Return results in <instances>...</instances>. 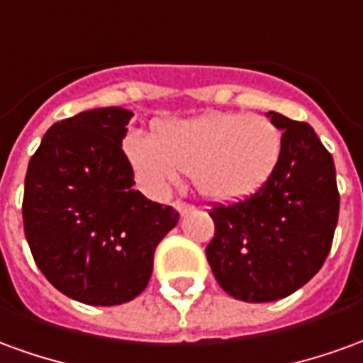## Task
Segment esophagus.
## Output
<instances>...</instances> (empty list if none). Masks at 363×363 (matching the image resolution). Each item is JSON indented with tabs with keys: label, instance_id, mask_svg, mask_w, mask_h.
<instances>
[{
	"label": "esophagus",
	"instance_id": "esophagus-1",
	"mask_svg": "<svg viewBox=\"0 0 363 363\" xmlns=\"http://www.w3.org/2000/svg\"><path fill=\"white\" fill-rule=\"evenodd\" d=\"M173 206H174V210H179L181 214H189V212H192V210H194V206H192V204H189V202H182V200H177Z\"/></svg>",
	"mask_w": 363,
	"mask_h": 363
}]
</instances>
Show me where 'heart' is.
<instances>
[{
  "label": "heart",
  "instance_id": "obj_1",
  "mask_svg": "<svg viewBox=\"0 0 363 363\" xmlns=\"http://www.w3.org/2000/svg\"><path fill=\"white\" fill-rule=\"evenodd\" d=\"M281 149V131L267 118L232 111L159 121L153 139L123 141L129 167L147 192L163 194L184 171L202 196L216 202L257 192L275 173Z\"/></svg>",
  "mask_w": 363,
  "mask_h": 363
}]
</instances>
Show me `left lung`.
I'll return each mask as SVG.
<instances>
[{"mask_svg": "<svg viewBox=\"0 0 363 363\" xmlns=\"http://www.w3.org/2000/svg\"><path fill=\"white\" fill-rule=\"evenodd\" d=\"M283 131L275 173L257 192L214 204L206 259L218 285L245 303L289 296L318 273L338 224L334 159L305 121L265 113Z\"/></svg>", "mask_w": 363, "mask_h": 363, "instance_id": "left-lung-1", "label": "left lung"}]
</instances>
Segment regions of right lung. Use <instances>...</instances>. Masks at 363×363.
Masks as SVG:
<instances>
[{
  "label": "right lung",
  "instance_id": "right-lung-1",
  "mask_svg": "<svg viewBox=\"0 0 363 363\" xmlns=\"http://www.w3.org/2000/svg\"><path fill=\"white\" fill-rule=\"evenodd\" d=\"M133 113L98 108L57 121L29 161L23 228L40 273L92 306L133 301L155 247L179 222L173 206L133 189L121 141Z\"/></svg>",
  "mask_w": 363,
  "mask_h": 363
}]
</instances>
